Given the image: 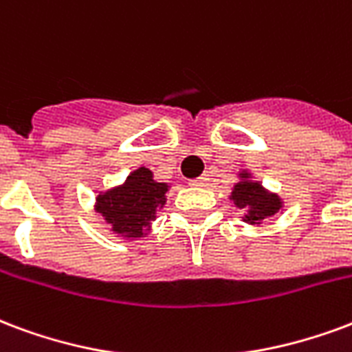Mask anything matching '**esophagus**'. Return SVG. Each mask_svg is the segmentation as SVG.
Wrapping results in <instances>:
<instances>
[{"instance_id": "1", "label": "esophagus", "mask_w": 352, "mask_h": 352, "mask_svg": "<svg viewBox=\"0 0 352 352\" xmlns=\"http://www.w3.org/2000/svg\"><path fill=\"white\" fill-rule=\"evenodd\" d=\"M209 179H207V175H201V177H197V179H192L190 181V184L192 186H205V183H207Z\"/></svg>"}]
</instances>
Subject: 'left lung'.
I'll return each instance as SVG.
<instances>
[{
  "label": "left lung",
  "mask_w": 352,
  "mask_h": 352,
  "mask_svg": "<svg viewBox=\"0 0 352 352\" xmlns=\"http://www.w3.org/2000/svg\"><path fill=\"white\" fill-rule=\"evenodd\" d=\"M231 197H233V203H235L239 209L246 210L244 220L250 223L261 222L265 218L274 216L276 212L280 210V207H282V203H280L278 196H274V194H267V192L261 188V184L259 183L242 181V183L235 184V190H233Z\"/></svg>",
  "instance_id": "1"
}]
</instances>
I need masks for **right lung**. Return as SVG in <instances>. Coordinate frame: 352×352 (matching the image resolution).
I'll return each mask as SVG.
<instances>
[{
	"label": "right lung",
	"mask_w": 352,
	"mask_h": 352,
	"mask_svg": "<svg viewBox=\"0 0 352 352\" xmlns=\"http://www.w3.org/2000/svg\"><path fill=\"white\" fill-rule=\"evenodd\" d=\"M168 184L155 183L147 168L136 169L123 186L110 190L96 199V210L113 226L117 233L142 236L143 228L155 220L156 210L166 203Z\"/></svg>",
	"instance_id": "obj_1"
}]
</instances>
